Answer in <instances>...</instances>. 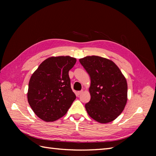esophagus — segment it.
Wrapping results in <instances>:
<instances>
[{
	"label": "esophagus",
	"mask_w": 156,
	"mask_h": 156,
	"mask_svg": "<svg viewBox=\"0 0 156 156\" xmlns=\"http://www.w3.org/2000/svg\"><path fill=\"white\" fill-rule=\"evenodd\" d=\"M82 93H83V90H81V91H78V92H77V95H80V94H82Z\"/></svg>",
	"instance_id": "1"
}]
</instances>
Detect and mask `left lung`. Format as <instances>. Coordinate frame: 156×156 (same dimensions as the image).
I'll use <instances>...</instances> for the list:
<instances>
[{"label":"left lung","instance_id":"8db88e82","mask_svg":"<svg viewBox=\"0 0 156 156\" xmlns=\"http://www.w3.org/2000/svg\"><path fill=\"white\" fill-rule=\"evenodd\" d=\"M90 76V101L85 105L88 115L101 123L118 117L127 101V83L115 63L100 56H87L79 59Z\"/></svg>","mask_w":156,"mask_h":156}]
</instances>
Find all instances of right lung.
Masks as SVG:
<instances>
[{
  "label": "right lung",
  "instance_id": "add662e5",
  "mask_svg": "<svg viewBox=\"0 0 156 156\" xmlns=\"http://www.w3.org/2000/svg\"><path fill=\"white\" fill-rule=\"evenodd\" d=\"M76 59L52 56L45 59L33 73L29 82L27 100L33 111L45 122L64 116L76 99L68 72Z\"/></svg>",
  "mask_w": 156,
  "mask_h": 156
}]
</instances>
